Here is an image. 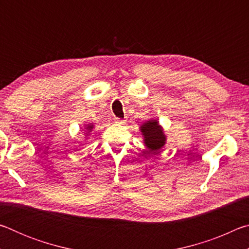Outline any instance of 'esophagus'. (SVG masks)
<instances>
[{
    "mask_svg": "<svg viewBox=\"0 0 249 249\" xmlns=\"http://www.w3.org/2000/svg\"><path fill=\"white\" fill-rule=\"evenodd\" d=\"M114 123H116V124H123V123H125V121L122 120V119H119V117H114Z\"/></svg>",
    "mask_w": 249,
    "mask_h": 249,
    "instance_id": "34e87169",
    "label": "esophagus"
}]
</instances>
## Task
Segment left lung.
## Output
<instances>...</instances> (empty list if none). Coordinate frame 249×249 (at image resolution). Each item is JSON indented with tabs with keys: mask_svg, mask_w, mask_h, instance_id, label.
Masks as SVG:
<instances>
[{
	"mask_svg": "<svg viewBox=\"0 0 249 249\" xmlns=\"http://www.w3.org/2000/svg\"><path fill=\"white\" fill-rule=\"evenodd\" d=\"M144 144L149 154H157L166 145L167 137L157 120H149L141 126Z\"/></svg>",
	"mask_w": 249,
	"mask_h": 249,
	"instance_id": "obj_1",
	"label": "left lung"
}]
</instances>
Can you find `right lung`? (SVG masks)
<instances>
[{
	"instance_id": "right-lung-1",
	"label": "right lung",
	"mask_w": 249,
	"mask_h": 249,
	"mask_svg": "<svg viewBox=\"0 0 249 249\" xmlns=\"http://www.w3.org/2000/svg\"><path fill=\"white\" fill-rule=\"evenodd\" d=\"M93 127H94V126H93V124H88V125H86V130H87V135L88 134H90V132H91V130L92 129H93Z\"/></svg>"
}]
</instances>
